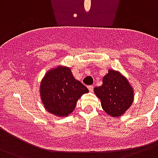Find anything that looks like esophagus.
<instances>
[{
    "mask_svg": "<svg viewBox=\"0 0 158 158\" xmlns=\"http://www.w3.org/2000/svg\"><path fill=\"white\" fill-rule=\"evenodd\" d=\"M88 89H89L90 91H92L93 89H94V86L93 85H88Z\"/></svg>",
    "mask_w": 158,
    "mask_h": 158,
    "instance_id": "obj_1",
    "label": "esophagus"
}]
</instances>
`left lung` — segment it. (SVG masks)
<instances>
[{
    "instance_id": "8db88e82",
    "label": "left lung",
    "mask_w": 158,
    "mask_h": 158,
    "mask_svg": "<svg viewBox=\"0 0 158 158\" xmlns=\"http://www.w3.org/2000/svg\"><path fill=\"white\" fill-rule=\"evenodd\" d=\"M94 91L101 99L104 110L113 117L124 114L134 101V90L129 81L114 70H109L103 77V84L94 88Z\"/></svg>"
}]
</instances>
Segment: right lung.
Masks as SVG:
<instances>
[{"instance_id": "1", "label": "right lung", "mask_w": 158, "mask_h": 158, "mask_svg": "<svg viewBox=\"0 0 158 158\" xmlns=\"http://www.w3.org/2000/svg\"><path fill=\"white\" fill-rule=\"evenodd\" d=\"M89 90L73 77L69 68L50 70L41 81L40 96L45 109L57 116H67L75 109L77 101Z\"/></svg>"}]
</instances>
